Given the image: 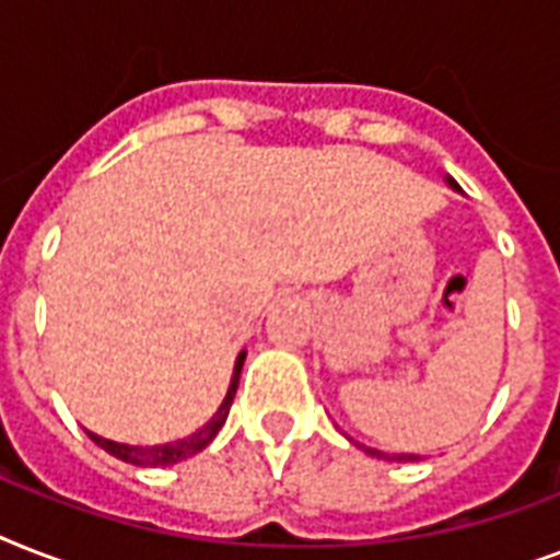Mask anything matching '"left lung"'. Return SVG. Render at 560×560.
<instances>
[{"label":"left lung","instance_id":"left-lung-1","mask_svg":"<svg viewBox=\"0 0 560 560\" xmlns=\"http://www.w3.org/2000/svg\"><path fill=\"white\" fill-rule=\"evenodd\" d=\"M447 183H451L453 188H459L451 177H447ZM360 447H363L369 456H377V459H386V462H416L418 459L416 453H383V451H374V447H366V444H360Z\"/></svg>","mask_w":560,"mask_h":560}]
</instances>
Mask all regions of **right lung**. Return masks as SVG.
I'll return each mask as SVG.
<instances>
[{
    "mask_svg": "<svg viewBox=\"0 0 560 560\" xmlns=\"http://www.w3.org/2000/svg\"><path fill=\"white\" fill-rule=\"evenodd\" d=\"M244 360H246V351H241L235 360V372H232V381H229V389H226V398L223 404L218 407V412L206 421V424L197 430V433L186 435V439H177V442H168V444H121V442H113V439H104V435H95L90 433V439L98 447L109 453V456H116L121 462H130V465H142V468H165V465H177V462L188 459L194 453H200L202 447H209V442L214 435L220 433V427L226 424V416H229V407H232V400H235V392H237V381H241V369H244Z\"/></svg>",
    "mask_w": 560,
    "mask_h": 560,
    "instance_id": "1",
    "label": "right lung"
}]
</instances>
